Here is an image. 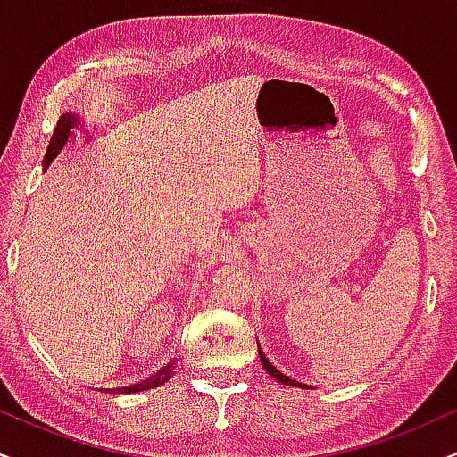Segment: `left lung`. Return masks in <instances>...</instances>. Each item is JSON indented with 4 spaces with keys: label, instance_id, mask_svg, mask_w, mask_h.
<instances>
[{
    "label": "left lung",
    "instance_id": "8db88e82",
    "mask_svg": "<svg viewBox=\"0 0 457 457\" xmlns=\"http://www.w3.org/2000/svg\"><path fill=\"white\" fill-rule=\"evenodd\" d=\"M259 358H262V365H263L265 371H268V373L271 375V378H276V379H278L280 384H285V386H297V388H302V386H303V384L295 382V379H291V378H288V375L282 373L280 369H276L274 365H271V362L268 361V358H265V354H263V350H262V348H259Z\"/></svg>",
    "mask_w": 457,
    "mask_h": 457
}]
</instances>
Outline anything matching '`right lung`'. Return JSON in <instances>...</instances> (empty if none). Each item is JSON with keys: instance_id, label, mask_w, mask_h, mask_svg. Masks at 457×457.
<instances>
[{"instance_id": "add662e5", "label": "right lung", "mask_w": 457, "mask_h": 457, "mask_svg": "<svg viewBox=\"0 0 457 457\" xmlns=\"http://www.w3.org/2000/svg\"><path fill=\"white\" fill-rule=\"evenodd\" d=\"M75 122H78V118L75 115H61L59 122H56L54 126V132H52L50 137V143H48V149H46V155H44V169H48L50 162L56 158V155L61 154V149L65 147L67 138H69V132H71V129L75 126ZM172 375V365H166L162 371H158L154 375V378H149L147 382L143 384H137V386H130V388H122L126 392H138V390H149V388H158V386H162L164 382H169Z\"/></svg>"}]
</instances>
